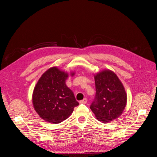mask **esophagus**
<instances>
[{
    "label": "esophagus",
    "instance_id": "34e87169",
    "mask_svg": "<svg viewBox=\"0 0 157 157\" xmlns=\"http://www.w3.org/2000/svg\"><path fill=\"white\" fill-rule=\"evenodd\" d=\"M87 102V99L86 98H85L84 99H83V100H81V101H79V103L80 104H86Z\"/></svg>",
    "mask_w": 157,
    "mask_h": 157
}]
</instances>
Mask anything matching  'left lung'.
Returning a JSON list of instances; mask_svg holds the SVG:
<instances>
[{"instance_id":"1","label":"left lung","mask_w":157,"mask_h":157,"mask_svg":"<svg viewBox=\"0 0 157 157\" xmlns=\"http://www.w3.org/2000/svg\"><path fill=\"white\" fill-rule=\"evenodd\" d=\"M96 94L90 109L97 119L107 123L118 118L127 104V94L118 76L109 70L95 76Z\"/></svg>"}]
</instances>
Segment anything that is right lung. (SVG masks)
<instances>
[{
    "label": "right lung",
    "mask_w": 157,
    "mask_h": 157,
    "mask_svg": "<svg viewBox=\"0 0 157 157\" xmlns=\"http://www.w3.org/2000/svg\"><path fill=\"white\" fill-rule=\"evenodd\" d=\"M67 78V73L56 67H52L43 74L34 88V108L40 117L48 122L63 121L79 105L74 93L65 85Z\"/></svg>",
    "instance_id": "add662e5"
}]
</instances>
